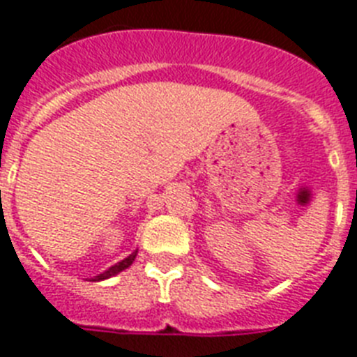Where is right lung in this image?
<instances>
[{"label":"right lung","instance_id":"right-lung-1","mask_svg":"<svg viewBox=\"0 0 357 357\" xmlns=\"http://www.w3.org/2000/svg\"><path fill=\"white\" fill-rule=\"evenodd\" d=\"M136 255H138V250H134L132 255H129L125 259H121L119 264L112 265V267H110V269H108V271H105V273H101V275H99V276H96V278H92V282L105 280V278H110V276H114V275H118V273H121V271L127 269V267H129V265L132 264L134 258H136Z\"/></svg>","mask_w":357,"mask_h":357}]
</instances>
